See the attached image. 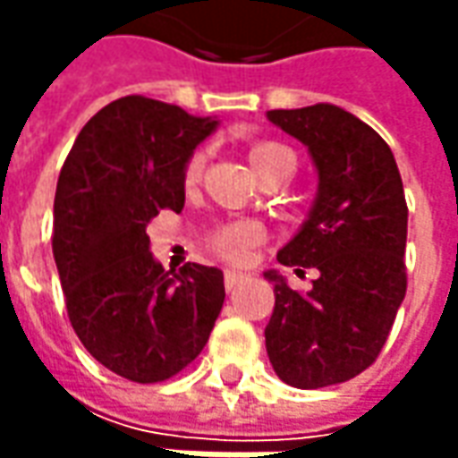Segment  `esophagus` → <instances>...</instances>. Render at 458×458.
I'll return each mask as SVG.
<instances>
[{
	"label": "esophagus",
	"instance_id": "obj_1",
	"mask_svg": "<svg viewBox=\"0 0 458 458\" xmlns=\"http://www.w3.org/2000/svg\"><path fill=\"white\" fill-rule=\"evenodd\" d=\"M242 283H244V275L242 273H232V270H229V273L224 275V288H226L229 293L237 291Z\"/></svg>",
	"mask_w": 458,
	"mask_h": 458
}]
</instances>
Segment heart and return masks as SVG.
<instances>
[{
  "instance_id": "b5f03b06",
  "label": "heart",
  "mask_w": 458,
  "mask_h": 458,
  "mask_svg": "<svg viewBox=\"0 0 458 458\" xmlns=\"http://www.w3.org/2000/svg\"><path fill=\"white\" fill-rule=\"evenodd\" d=\"M247 160H250V167L257 173L259 181L270 178L275 173H293L295 167V157L293 152L280 145V142H273V140H257L247 148ZM203 165H206V152L196 150L188 160H185L183 173H181V181H183V188H196L203 175ZM265 242V229L257 224V221H229V224H221L216 226L208 237H206V247L208 252L224 259V262H232V265H242L247 255L259 247Z\"/></svg>"
}]
</instances>
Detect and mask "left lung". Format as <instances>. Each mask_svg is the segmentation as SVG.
I'll list each match as a JSON object with an SVG mask.
<instances>
[{"instance_id": "obj_1", "label": "left lung", "mask_w": 458, "mask_h": 458, "mask_svg": "<svg viewBox=\"0 0 458 458\" xmlns=\"http://www.w3.org/2000/svg\"><path fill=\"white\" fill-rule=\"evenodd\" d=\"M267 116L306 145L318 170L310 216L277 262L316 267L318 277L301 295L265 273L275 288L265 344L277 377L316 390L357 377L390 336L408 288V203L393 150L354 114L313 104Z\"/></svg>"}]
</instances>
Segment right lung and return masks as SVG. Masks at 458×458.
Here are the masks:
<instances>
[{
    "label": "right lung",
    "mask_w": 458,
    "mask_h": 458,
    "mask_svg": "<svg viewBox=\"0 0 458 458\" xmlns=\"http://www.w3.org/2000/svg\"><path fill=\"white\" fill-rule=\"evenodd\" d=\"M216 119L148 97H122L86 122L58 175L53 257L65 310L86 352L142 385L201 354L224 306V275L152 259L148 224L181 211L185 160Z\"/></svg>",
    "instance_id": "obj_1"
}]
</instances>
